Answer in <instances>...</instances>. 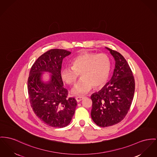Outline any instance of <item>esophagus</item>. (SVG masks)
I'll return each mask as SVG.
<instances>
[{
    "label": "esophagus",
    "mask_w": 157,
    "mask_h": 157,
    "mask_svg": "<svg viewBox=\"0 0 157 157\" xmlns=\"http://www.w3.org/2000/svg\"><path fill=\"white\" fill-rule=\"evenodd\" d=\"M84 97H83V96H77V97L75 98V99H76V101H77V102H80V101H82Z\"/></svg>",
    "instance_id": "1"
}]
</instances>
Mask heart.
<instances>
[{
  "instance_id": "1",
  "label": "heart",
  "mask_w": 157,
  "mask_h": 157,
  "mask_svg": "<svg viewBox=\"0 0 157 157\" xmlns=\"http://www.w3.org/2000/svg\"><path fill=\"white\" fill-rule=\"evenodd\" d=\"M111 68L109 57L105 53L84 52L76 56L71 67L65 66L61 70V77L66 83H75L80 74L82 78L71 90L75 95L88 93L93 86L101 87L106 83Z\"/></svg>"
}]
</instances>
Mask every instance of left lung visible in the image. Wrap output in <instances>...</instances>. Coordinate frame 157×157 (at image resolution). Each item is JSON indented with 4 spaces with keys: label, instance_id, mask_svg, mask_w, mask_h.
<instances>
[{
    "label": "left lung",
    "instance_id": "left-lung-1",
    "mask_svg": "<svg viewBox=\"0 0 157 157\" xmlns=\"http://www.w3.org/2000/svg\"><path fill=\"white\" fill-rule=\"evenodd\" d=\"M115 61L113 75L101 90L91 96V117L100 127L120 123L127 114L132 103L135 83L132 70L125 58L118 52L108 48Z\"/></svg>",
    "mask_w": 157,
    "mask_h": 157
}]
</instances>
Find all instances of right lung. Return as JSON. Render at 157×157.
<instances>
[{
    "label": "right lung",
    "instance_id": "right-lung-1",
    "mask_svg": "<svg viewBox=\"0 0 157 157\" xmlns=\"http://www.w3.org/2000/svg\"><path fill=\"white\" fill-rule=\"evenodd\" d=\"M71 52L53 49L43 53L33 63L28 79V92L33 111L47 125L64 127L68 125L77 106L74 98H67L61 70L63 58ZM44 72L50 74L47 82L42 80Z\"/></svg>",
    "mask_w": 157,
    "mask_h": 157
}]
</instances>
